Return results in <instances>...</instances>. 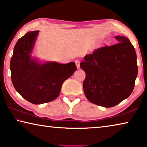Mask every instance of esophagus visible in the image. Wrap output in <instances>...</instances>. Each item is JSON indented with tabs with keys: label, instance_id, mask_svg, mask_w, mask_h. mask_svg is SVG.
<instances>
[{
	"label": "esophagus",
	"instance_id": "obj_1",
	"mask_svg": "<svg viewBox=\"0 0 147 147\" xmlns=\"http://www.w3.org/2000/svg\"><path fill=\"white\" fill-rule=\"evenodd\" d=\"M74 62H75V64L76 65V67H77V69L80 68V60H79V59H76L75 61H74Z\"/></svg>",
	"mask_w": 147,
	"mask_h": 147
}]
</instances>
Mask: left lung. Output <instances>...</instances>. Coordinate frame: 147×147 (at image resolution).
<instances>
[{"instance_id": "8db88e82", "label": "left lung", "mask_w": 147, "mask_h": 147, "mask_svg": "<svg viewBox=\"0 0 147 147\" xmlns=\"http://www.w3.org/2000/svg\"><path fill=\"white\" fill-rule=\"evenodd\" d=\"M118 43L86 55L80 66L85 71V95L91 103L113 107L131 95L137 76V55L129 39L116 36Z\"/></svg>"}]
</instances>
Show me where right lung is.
Returning <instances> with one entry per match:
<instances>
[{
  "label": "right lung",
  "mask_w": 147,
  "mask_h": 147,
  "mask_svg": "<svg viewBox=\"0 0 147 147\" xmlns=\"http://www.w3.org/2000/svg\"><path fill=\"white\" fill-rule=\"evenodd\" d=\"M38 31L27 32L18 40L10 61L11 79L16 90L30 103L50 102L59 96L65 80L76 71L74 62L44 63L31 57Z\"/></svg>",
  "instance_id": "right-lung-1"
}]
</instances>
